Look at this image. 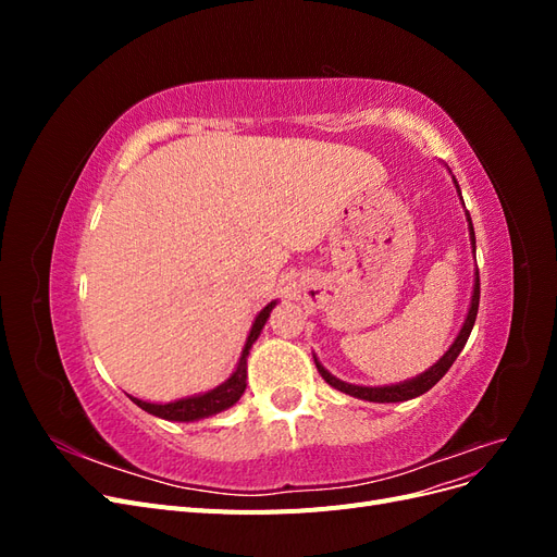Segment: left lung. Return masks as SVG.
Masks as SVG:
<instances>
[{
  "label": "left lung",
  "instance_id": "left-lung-1",
  "mask_svg": "<svg viewBox=\"0 0 557 557\" xmlns=\"http://www.w3.org/2000/svg\"><path fill=\"white\" fill-rule=\"evenodd\" d=\"M455 188H458V193H460L458 181H455ZM460 197H462V195H460ZM467 221H469L471 244H474V248H476L474 225H471L469 213H467ZM479 299H481V283H479V272H476L474 295H471V307H469V313H467L465 325H462V330H460V334H458V339L453 342V346L444 352V358H442L440 362L432 364L425 374H420V376H416V379H411V381H404V383H397V385H385V387L350 385V383H344V381H339V379H334V376L327 372V369L315 360L318 372H320V376H323L332 387H336V391H342V393H346V395H350V397L367 399V401H407V399H413V397H418V395H423V393L430 391V387H432L436 381H442V376L448 372L450 364L455 362V358L460 356V350L465 348V344H467V339H469V334H471V327H474V323H476Z\"/></svg>",
  "mask_w": 557,
  "mask_h": 557
}]
</instances>
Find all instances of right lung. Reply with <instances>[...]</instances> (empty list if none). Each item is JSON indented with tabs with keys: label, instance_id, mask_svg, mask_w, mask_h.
Masks as SVG:
<instances>
[{
	"label": "right lung",
	"instance_id": "obj_1",
	"mask_svg": "<svg viewBox=\"0 0 557 557\" xmlns=\"http://www.w3.org/2000/svg\"><path fill=\"white\" fill-rule=\"evenodd\" d=\"M274 307H276V301H272V305H267L258 313L256 323H252L250 334H248V339H246L242 360L237 364V372H234L223 385L213 387V391H209L205 395L178 399V401H170V404H150V401H141L137 397H129V399L137 404V407H141L144 411H148V413H153V416L164 418V420H178V423H190V420H199V418H207V416H213L218 411L230 409L232 404L239 401V397L246 391V358H248V350H250L252 344H256V339L260 336V332H262V327L267 323V318H269V313H272Z\"/></svg>",
	"mask_w": 557,
	"mask_h": 557
}]
</instances>
